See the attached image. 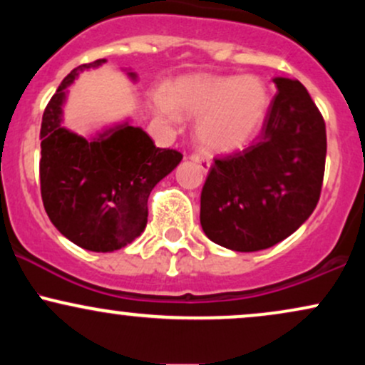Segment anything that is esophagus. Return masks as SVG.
Listing matches in <instances>:
<instances>
[{
    "label": "esophagus",
    "mask_w": 365,
    "mask_h": 365,
    "mask_svg": "<svg viewBox=\"0 0 365 365\" xmlns=\"http://www.w3.org/2000/svg\"><path fill=\"white\" fill-rule=\"evenodd\" d=\"M190 159L194 163H197V165L200 166V170L204 171V173H207L209 170H211V161H209L207 158H204V156H200V154H192L190 156Z\"/></svg>",
    "instance_id": "34e87169"
}]
</instances>
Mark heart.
<instances>
[{
	"label": "heart",
	"mask_w": 365,
	"mask_h": 365,
	"mask_svg": "<svg viewBox=\"0 0 365 365\" xmlns=\"http://www.w3.org/2000/svg\"><path fill=\"white\" fill-rule=\"evenodd\" d=\"M154 110L173 123L180 115L197 118L199 144L211 153L245 148L261 132L271 94L255 75H183L154 94Z\"/></svg>",
	"instance_id": "heart-1"
}]
</instances>
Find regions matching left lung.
<instances>
[{
  "label": "left lung",
  "instance_id": "1",
  "mask_svg": "<svg viewBox=\"0 0 365 365\" xmlns=\"http://www.w3.org/2000/svg\"><path fill=\"white\" fill-rule=\"evenodd\" d=\"M276 96L257 142L215 159L200 194L209 240L237 250L269 249L317 206L326 163V125L299 81L274 77Z\"/></svg>",
  "mask_w": 365,
  "mask_h": 365
}]
</instances>
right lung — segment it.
Segmentation results:
<instances>
[{
  "instance_id": "add662e5",
  "label": "right lung",
  "mask_w": 365,
  "mask_h": 365,
  "mask_svg": "<svg viewBox=\"0 0 365 365\" xmlns=\"http://www.w3.org/2000/svg\"><path fill=\"white\" fill-rule=\"evenodd\" d=\"M63 78L41 123V195L51 223L63 237L92 252H113L132 244L148 225L150 190L182 161L173 149H159L130 120L83 137L63 127L68 87L83 70ZM137 81L135 72H127Z\"/></svg>"
}]
</instances>
